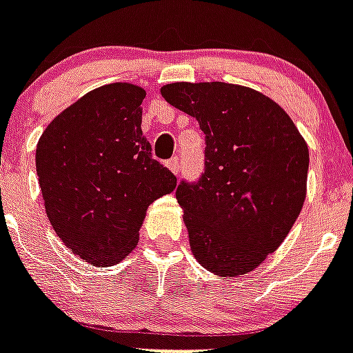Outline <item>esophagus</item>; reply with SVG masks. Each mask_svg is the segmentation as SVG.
<instances>
[{
	"label": "esophagus",
	"instance_id": "1",
	"mask_svg": "<svg viewBox=\"0 0 353 353\" xmlns=\"http://www.w3.org/2000/svg\"><path fill=\"white\" fill-rule=\"evenodd\" d=\"M165 165H167V167L170 168V172H174V174H177V172H179V159H177V157H172V159H168Z\"/></svg>",
	"mask_w": 353,
	"mask_h": 353
}]
</instances>
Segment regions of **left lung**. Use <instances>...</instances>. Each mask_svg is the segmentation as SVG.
I'll return each instance as SVG.
<instances>
[{
	"label": "left lung",
	"mask_w": 353,
	"mask_h": 353,
	"mask_svg": "<svg viewBox=\"0 0 353 353\" xmlns=\"http://www.w3.org/2000/svg\"><path fill=\"white\" fill-rule=\"evenodd\" d=\"M161 96L205 132V174L176 190L192 254L214 276L256 270L305 203V137L274 99L250 87L179 81L163 85Z\"/></svg>",
	"instance_id": "obj_1"
}]
</instances>
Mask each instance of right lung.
Returning <instances> with one entry per match:
<instances>
[{
	"mask_svg": "<svg viewBox=\"0 0 353 353\" xmlns=\"http://www.w3.org/2000/svg\"><path fill=\"white\" fill-rule=\"evenodd\" d=\"M147 92L132 83L94 88L57 114L36 147L45 212L72 254L117 265L136 248L147 208L176 188L143 136Z\"/></svg>",
	"mask_w": 353,
	"mask_h": 353,
	"instance_id": "obj_1",
	"label": "right lung"
}]
</instances>
